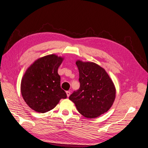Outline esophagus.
<instances>
[{
	"label": "esophagus",
	"mask_w": 148,
	"mask_h": 148,
	"mask_svg": "<svg viewBox=\"0 0 148 148\" xmlns=\"http://www.w3.org/2000/svg\"><path fill=\"white\" fill-rule=\"evenodd\" d=\"M66 95H67L68 97L70 95V91H66Z\"/></svg>",
	"instance_id": "obj_1"
}]
</instances>
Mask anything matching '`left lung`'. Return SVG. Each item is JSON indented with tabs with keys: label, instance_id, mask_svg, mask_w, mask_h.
I'll use <instances>...</instances> for the list:
<instances>
[{
	"label": "left lung",
	"instance_id": "8db88e82",
	"mask_svg": "<svg viewBox=\"0 0 148 148\" xmlns=\"http://www.w3.org/2000/svg\"><path fill=\"white\" fill-rule=\"evenodd\" d=\"M80 88L69 97L82 116L99 117L109 110L116 97V88L105 70L92 62H76Z\"/></svg>",
	"mask_w": 148,
	"mask_h": 148
}]
</instances>
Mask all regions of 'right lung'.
I'll list each match as a JSON object with an SVG mask.
<instances>
[{
	"mask_svg": "<svg viewBox=\"0 0 148 148\" xmlns=\"http://www.w3.org/2000/svg\"><path fill=\"white\" fill-rule=\"evenodd\" d=\"M62 57L50 55L40 58L26 70L21 81L24 101L32 110L45 113L55 108L66 93L61 88L58 73Z\"/></svg>",
	"mask_w": 148,
	"mask_h": 148,
	"instance_id": "1",
	"label": "right lung"
}]
</instances>
